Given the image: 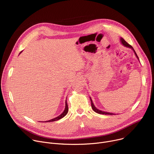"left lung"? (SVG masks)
<instances>
[{
  "label": "left lung",
  "mask_w": 154,
  "mask_h": 154,
  "mask_svg": "<svg viewBox=\"0 0 154 154\" xmlns=\"http://www.w3.org/2000/svg\"><path fill=\"white\" fill-rule=\"evenodd\" d=\"M120 40H121V43H122V45H123V46H125V47H127V48H131V49H132L133 51H134V52H135V55H136V57H137V58L139 60V58H138V57L137 56V54H136V52H135V50L134 49V48H132V46H131V45H130L129 44H128L122 38H120ZM90 100H91V107H92V109H93V110L96 112V113H99V114H102V115H115V114H114V113H108V112H103V111H101V110H100V109H97L95 106H94V105L93 104V101H92V100H91V97H90Z\"/></svg>",
  "instance_id": "8db88e82"
}]
</instances>
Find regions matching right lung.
Returning <instances> with one entry per match:
<instances>
[{
  "label": "right lung",
  "instance_id": "1",
  "mask_svg": "<svg viewBox=\"0 0 154 154\" xmlns=\"http://www.w3.org/2000/svg\"><path fill=\"white\" fill-rule=\"evenodd\" d=\"M65 104H66V105H65L64 110V112H63L60 116L56 117L55 118H54V119H51V120H49V121H45V122H54V121H58V120H59V119L63 118L64 116H65L66 115L67 113H68V106L66 100Z\"/></svg>",
  "mask_w": 154,
  "mask_h": 154
}]
</instances>
